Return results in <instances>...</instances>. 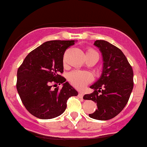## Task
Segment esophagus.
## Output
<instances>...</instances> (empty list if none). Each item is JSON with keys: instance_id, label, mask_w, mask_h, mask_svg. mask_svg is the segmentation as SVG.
<instances>
[{"instance_id": "obj_1", "label": "esophagus", "mask_w": 147, "mask_h": 147, "mask_svg": "<svg viewBox=\"0 0 147 147\" xmlns=\"http://www.w3.org/2000/svg\"><path fill=\"white\" fill-rule=\"evenodd\" d=\"M78 96H79V97H80V98H83L84 93H83L82 92H80V93H79V94H78Z\"/></svg>"}]
</instances>
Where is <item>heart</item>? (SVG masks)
<instances>
[{"label": "heart", "mask_w": 147, "mask_h": 147, "mask_svg": "<svg viewBox=\"0 0 147 147\" xmlns=\"http://www.w3.org/2000/svg\"><path fill=\"white\" fill-rule=\"evenodd\" d=\"M93 53L97 54L96 51L89 49L87 51L86 54H93ZM67 80L71 82V85H74L75 88L81 89L91 81L92 75L87 71L75 70V71H71L70 74H68Z\"/></svg>", "instance_id": "heart-1"}]
</instances>
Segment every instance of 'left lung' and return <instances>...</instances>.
Returning <instances> with one entry per match:
<instances>
[{"label":"left lung","instance_id":"8db88e82","mask_svg":"<svg viewBox=\"0 0 147 147\" xmlns=\"http://www.w3.org/2000/svg\"><path fill=\"white\" fill-rule=\"evenodd\" d=\"M103 57L100 78L90 87L94 91L84 99L96 103L97 109L89 116L96 120H109L120 113L128 102L133 88V71L121 51L105 40H96Z\"/></svg>","mask_w":147,"mask_h":147}]
</instances>
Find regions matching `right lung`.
Wrapping results in <instances>:
<instances>
[{"label": "right lung", "mask_w": 147, "mask_h": 147, "mask_svg": "<svg viewBox=\"0 0 147 147\" xmlns=\"http://www.w3.org/2000/svg\"><path fill=\"white\" fill-rule=\"evenodd\" d=\"M74 40H51L44 42L26 56L17 73V90L26 110L35 117L51 119L64 113L67 100L78 92L63 73V55L74 45ZM62 84L60 90L51 88Z\"/></svg>", "instance_id": "1"}]
</instances>
